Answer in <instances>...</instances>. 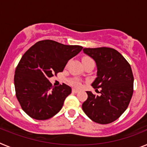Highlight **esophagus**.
Returning <instances> with one entry per match:
<instances>
[{"label": "esophagus", "mask_w": 147, "mask_h": 147, "mask_svg": "<svg viewBox=\"0 0 147 147\" xmlns=\"http://www.w3.org/2000/svg\"><path fill=\"white\" fill-rule=\"evenodd\" d=\"M72 92H73V93H79V92H80V90H77V89H75V88H73Z\"/></svg>", "instance_id": "34e87169"}]
</instances>
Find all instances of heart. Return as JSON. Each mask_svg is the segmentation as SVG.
<instances>
[{
  "instance_id": "1",
  "label": "heart",
  "mask_w": 147,
  "mask_h": 147,
  "mask_svg": "<svg viewBox=\"0 0 147 147\" xmlns=\"http://www.w3.org/2000/svg\"><path fill=\"white\" fill-rule=\"evenodd\" d=\"M82 61H93L92 59L89 57H84L82 59ZM70 84H71L72 86L76 87V88H80L81 87V82H80L79 80H72L70 81Z\"/></svg>"
}]
</instances>
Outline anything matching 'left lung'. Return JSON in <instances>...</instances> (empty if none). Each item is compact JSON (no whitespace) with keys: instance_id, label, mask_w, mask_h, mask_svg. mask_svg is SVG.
I'll return each mask as SVG.
<instances>
[{"instance_id":"1","label":"left lung","mask_w":147,"mask_h":147,"mask_svg":"<svg viewBox=\"0 0 147 147\" xmlns=\"http://www.w3.org/2000/svg\"><path fill=\"white\" fill-rule=\"evenodd\" d=\"M83 52L96 64V78L91 85L102 90L100 96L86 91L88 99L82 107L96 123L110 124L120 117L130 102L134 82L132 69L125 58L111 48H85Z\"/></svg>"}]
</instances>
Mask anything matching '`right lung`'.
<instances>
[{"mask_svg":"<svg viewBox=\"0 0 147 147\" xmlns=\"http://www.w3.org/2000/svg\"><path fill=\"white\" fill-rule=\"evenodd\" d=\"M82 49L54 40L36 42L23 54L15 72V93L22 109L37 120H46L60 111L71 88L51 86L49 78L62 72L68 60Z\"/></svg>","mask_w":147,"mask_h":147,"instance_id":"add662e5","label":"right lung"}]
</instances>
